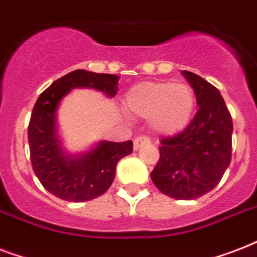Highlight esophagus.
<instances>
[{
	"label": "esophagus",
	"mask_w": 257,
	"mask_h": 257,
	"mask_svg": "<svg viewBox=\"0 0 257 257\" xmlns=\"http://www.w3.org/2000/svg\"><path fill=\"white\" fill-rule=\"evenodd\" d=\"M149 143H151V140H149L148 137H145V136H141V137H136V139H135V141H133V149H135V151H139V149L141 148V147H143V145H147V144H149Z\"/></svg>",
	"instance_id": "34e87169"
}]
</instances>
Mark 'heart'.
Segmentation results:
<instances>
[{"instance_id":"obj_1","label":"heart","mask_w":257,"mask_h":257,"mask_svg":"<svg viewBox=\"0 0 257 257\" xmlns=\"http://www.w3.org/2000/svg\"><path fill=\"white\" fill-rule=\"evenodd\" d=\"M196 96L187 84L145 81L129 89L125 109L129 114L148 118L159 136H175L187 128L193 116Z\"/></svg>"}]
</instances>
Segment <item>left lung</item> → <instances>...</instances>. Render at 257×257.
Wrapping results in <instances>:
<instances>
[{"mask_svg":"<svg viewBox=\"0 0 257 257\" xmlns=\"http://www.w3.org/2000/svg\"><path fill=\"white\" fill-rule=\"evenodd\" d=\"M181 74L193 89L199 109L183 132L161 140L151 179L172 199L193 200L212 191L229 167L233 124L217 88L192 72Z\"/></svg>","mask_w":257,"mask_h":257,"instance_id":"obj_1","label":"left lung"}]
</instances>
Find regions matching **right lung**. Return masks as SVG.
I'll return each mask as SVG.
<instances>
[{"label": "right lung", "mask_w": 257, "mask_h": 257, "mask_svg": "<svg viewBox=\"0 0 257 257\" xmlns=\"http://www.w3.org/2000/svg\"><path fill=\"white\" fill-rule=\"evenodd\" d=\"M118 80L116 74L73 70L54 81L36 101L28 128L30 160L40 183L58 199L80 203L104 195L114 180L117 163L132 153V141L104 140L85 152L70 153L58 133L57 109L72 89H94L112 98Z\"/></svg>", "instance_id": "right-lung-1"}]
</instances>
